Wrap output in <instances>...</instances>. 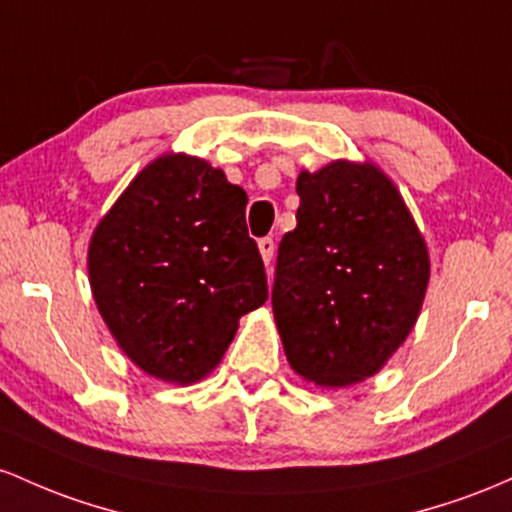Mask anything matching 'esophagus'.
I'll list each match as a JSON object with an SVG mask.
<instances>
[{"instance_id": "34e87169", "label": "esophagus", "mask_w": 512, "mask_h": 512, "mask_svg": "<svg viewBox=\"0 0 512 512\" xmlns=\"http://www.w3.org/2000/svg\"><path fill=\"white\" fill-rule=\"evenodd\" d=\"M258 251H261V258L266 266H271L273 261V254H275V241L271 237H263L258 239Z\"/></svg>"}]
</instances>
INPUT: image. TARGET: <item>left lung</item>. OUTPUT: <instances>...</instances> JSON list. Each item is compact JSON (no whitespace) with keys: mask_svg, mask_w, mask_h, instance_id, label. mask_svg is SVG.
<instances>
[{"mask_svg":"<svg viewBox=\"0 0 512 512\" xmlns=\"http://www.w3.org/2000/svg\"><path fill=\"white\" fill-rule=\"evenodd\" d=\"M297 195V227L275 263V326L297 375L348 387L375 375L416 324L430 278L426 241L370 162L302 171Z\"/></svg>","mask_w":512,"mask_h":512,"instance_id":"obj_1","label":"left lung"}]
</instances>
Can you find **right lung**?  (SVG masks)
Returning a JSON list of instances; mask_svg holds the SVG:
<instances>
[{
  "label": "right lung",
  "mask_w": 512,
  "mask_h": 512,
  "mask_svg": "<svg viewBox=\"0 0 512 512\" xmlns=\"http://www.w3.org/2000/svg\"><path fill=\"white\" fill-rule=\"evenodd\" d=\"M246 193L205 159L147 164L94 229L89 283L123 353L174 384L217 367L239 319L268 300Z\"/></svg>",
  "instance_id": "add662e5"
}]
</instances>
